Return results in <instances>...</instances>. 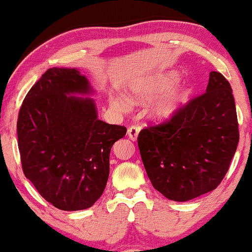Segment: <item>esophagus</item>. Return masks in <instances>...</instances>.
<instances>
[{"mask_svg": "<svg viewBox=\"0 0 252 252\" xmlns=\"http://www.w3.org/2000/svg\"><path fill=\"white\" fill-rule=\"evenodd\" d=\"M138 132H140V128L138 126H130L128 129V136L131 141H136L138 137Z\"/></svg>", "mask_w": 252, "mask_h": 252, "instance_id": "obj_1", "label": "esophagus"}]
</instances>
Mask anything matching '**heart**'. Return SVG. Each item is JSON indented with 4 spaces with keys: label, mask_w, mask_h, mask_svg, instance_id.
I'll use <instances>...</instances> for the list:
<instances>
[{
    "label": "heart",
    "mask_w": 252,
    "mask_h": 252,
    "mask_svg": "<svg viewBox=\"0 0 252 252\" xmlns=\"http://www.w3.org/2000/svg\"><path fill=\"white\" fill-rule=\"evenodd\" d=\"M178 78L176 72H168L163 76L152 77L132 84L129 88V99L132 103L141 104L156 96L148 109L149 116L158 122L168 121L187 103L193 92L192 85L189 83L180 84L169 89ZM112 104L122 112L130 109V101L126 97H115Z\"/></svg>",
    "instance_id": "1"
}]
</instances>
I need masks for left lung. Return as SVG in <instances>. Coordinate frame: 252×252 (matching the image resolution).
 I'll use <instances>...</instances> for the list:
<instances>
[{
	"label": "left lung",
	"mask_w": 252,
	"mask_h": 252,
	"mask_svg": "<svg viewBox=\"0 0 252 252\" xmlns=\"http://www.w3.org/2000/svg\"><path fill=\"white\" fill-rule=\"evenodd\" d=\"M239 141L230 83L210 72L206 92L169 122L141 130L137 142L147 175L169 200L189 201L217 189Z\"/></svg>",
	"instance_id": "8db88e82"
}]
</instances>
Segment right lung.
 <instances>
[{"label":"right lung","instance_id":"add662e5","mask_svg":"<svg viewBox=\"0 0 252 252\" xmlns=\"http://www.w3.org/2000/svg\"><path fill=\"white\" fill-rule=\"evenodd\" d=\"M89 79L78 68L53 67L26 96L17 140L25 176L57 209L91 207L105 189L110 152L126 128L98 118ZM82 95V97H79Z\"/></svg>","mask_w":252,"mask_h":252}]
</instances>
